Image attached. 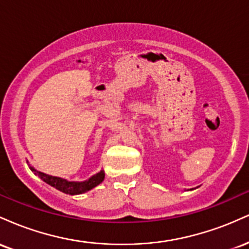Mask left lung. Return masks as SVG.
<instances>
[{
	"mask_svg": "<svg viewBox=\"0 0 249 249\" xmlns=\"http://www.w3.org/2000/svg\"><path fill=\"white\" fill-rule=\"evenodd\" d=\"M191 190H193V188H191Z\"/></svg>",
	"mask_w": 249,
	"mask_h": 249,
	"instance_id": "left-lung-1",
	"label": "left lung"
}]
</instances>
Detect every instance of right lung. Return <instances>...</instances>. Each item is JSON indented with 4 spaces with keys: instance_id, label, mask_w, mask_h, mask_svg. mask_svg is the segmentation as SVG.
I'll return each mask as SVG.
<instances>
[{
    "instance_id": "obj_1",
    "label": "right lung",
    "mask_w": 249,
    "mask_h": 249,
    "mask_svg": "<svg viewBox=\"0 0 249 249\" xmlns=\"http://www.w3.org/2000/svg\"><path fill=\"white\" fill-rule=\"evenodd\" d=\"M29 168L33 171L34 174L38 176L43 181L49 184L50 186L55 187L56 190L61 191V192L65 194H70V196H77V194L88 192V191L98 186L105 178L104 170H101L98 173L93 174V176H91L90 178L84 180V181H69V180L61 178V177H53L47 173L39 172V171H37L35 167L30 166V165Z\"/></svg>"
}]
</instances>
